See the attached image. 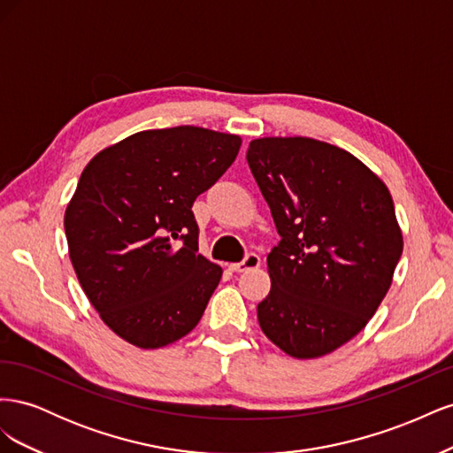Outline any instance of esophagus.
I'll list each match as a JSON object with an SVG mask.
<instances>
[{
  "label": "esophagus",
  "instance_id": "esophagus-1",
  "mask_svg": "<svg viewBox=\"0 0 453 453\" xmlns=\"http://www.w3.org/2000/svg\"><path fill=\"white\" fill-rule=\"evenodd\" d=\"M258 266H260V257L257 253H248L242 263H234V265H230L228 268L232 272H248V270H253V268H258Z\"/></svg>",
  "mask_w": 453,
  "mask_h": 453
}]
</instances>
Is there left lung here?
Here are the masks:
<instances>
[{
  "label": "left lung",
  "mask_w": 453,
  "mask_h": 453,
  "mask_svg": "<svg viewBox=\"0 0 453 453\" xmlns=\"http://www.w3.org/2000/svg\"><path fill=\"white\" fill-rule=\"evenodd\" d=\"M248 164L281 236L258 325L291 357H321L361 333L389 291L403 255L393 198L359 158L311 138L253 140Z\"/></svg>",
  "instance_id": "8db88e82"
}]
</instances>
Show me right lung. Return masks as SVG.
Returning a JSON list of instances; mask_svg holds the SVG:
<instances>
[{
    "instance_id": "1",
    "label": "right lung",
    "mask_w": 453,
    "mask_h": 453,
    "mask_svg": "<svg viewBox=\"0 0 453 453\" xmlns=\"http://www.w3.org/2000/svg\"><path fill=\"white\" fill-rule=\"evenodd\" d=\"M238 135L145 130L96 155L64 228L81 287L115 334L143 349L198 325L223 270L198 253L195 200L234 162Z\"/></svg>"
}]
</instances>
